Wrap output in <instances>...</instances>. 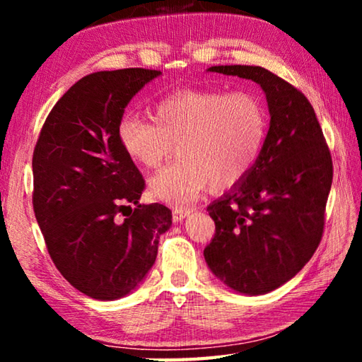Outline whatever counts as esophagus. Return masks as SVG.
Segmentation results:
<instances>
[{"label": "esophagus", "mask_w": 362, "mask_h": 362, "mask_svg": "<svg viewBox=\"0 0 362 362\" xmlns=\"http://www.w3.org/2000/svg\"><path fill=\"white\" fill-rule=\"evenodd\" d=\"M189 212H192L189 209H174V212H173L174 222H175V223L183 222V220H185V217L189 216Z\"/></svg>", "instance_id": "1"}]
</instances>
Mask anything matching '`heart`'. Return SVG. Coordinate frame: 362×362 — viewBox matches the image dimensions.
Here are the masks:
<instances>
[{
    "instance_id": "obj_1",
    "label": "heart",
    "mask_w": 362,
    "mask_h": 362,
    "mask_svg": "<svg viewBox=\"0 0 362 362\" xmlns=\"http://www.w3.org/2000/svg\"><path fill=\"white\" fill-rule=\"evenodd\" d=\"M268 115L246 90L182 89L153 105V119L124 113L118 122L122 151L142 169H156L177 145L179 161L148 180L151 198L185 206L204 189L241 182L265 145Z\"/></svg>"
}]
</instances>
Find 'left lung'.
I'll return each mask as SVG.
<instances>
[{"mask_svg":"<svg viewBox=\"0 0 362 362\" xmlns=\"http://www.w3.org/2000/svg\"><path fill=\"white\" fill-rule=\"evenodd\" d=\"M207 71L257 83L269 129L252 170L207 206L216 235L204 249L214 276L238 293L262 296L292 279L313 257L332 185V158L308 99L262 66Z\"/></svg>","mask_w":362,"mask_h":362,"instance_id":"8db88e82","label":"left lung"}]
</instances>
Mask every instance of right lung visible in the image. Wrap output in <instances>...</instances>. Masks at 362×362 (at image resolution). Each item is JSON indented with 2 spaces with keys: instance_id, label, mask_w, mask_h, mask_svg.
<instances>
[{
  "instance_id": "add662e5",
  "label": "right lung",
  "mask_w": 362,
  "mask_h": 362,
  "mask_svg": "<svg viewBox=\"0 0 362 362\" xmlns=\"http://www.w3.org/2000/svg\"><path fill=\"white\" fill-rule=\"evenodd\" d=\"M159 75L124 69L81 78L47 115L33 151V209L47 252L95 300L136 289L173 225L166 206L139 203L145 182L118 140L127 103Z\"/></svg>"
}]
</instances>
